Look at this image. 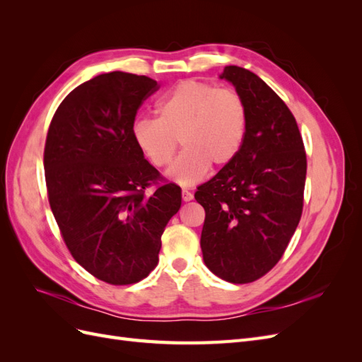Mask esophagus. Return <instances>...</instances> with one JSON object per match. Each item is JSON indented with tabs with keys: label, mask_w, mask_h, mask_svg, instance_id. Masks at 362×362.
<instances>
[{
	"label": "esophagus",
	"mask_w": 362,
	"mask_h": 362,
	"mask_svg": "<svg viewBox=\"0 0 362 362\" xmlns=\"http://www.w3.org/2000/svg\"><path fill=\"white\" fill-rule=\"evenodd\" d=\"M181 198L184 202H190L193 199V193L189 192V190H182L181 192Z\"/></svg>",
	"instance_id": "1"
}]
</instances>
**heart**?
<instances>
[{
	"label": "heart",
	"mask_w": 362,
	"mask_h": 362,
	"mask_svg": "<svg viewBox=\"0 0 362 362\" xmlns=\"http://www.w3.org/2000/svg\"><path fill=\"white\" fill-rule=\"evenodd\" d=\"M247 110L243 98L229 87L185 80L157 104V119H137L133 139L141 154L161 169L169 166L178 140L182 154L168 177L181 185L204 180L210 166L223 168L243 146Z\"/></svg>",
	"instance_id": "heart-1"
}]
</instances>
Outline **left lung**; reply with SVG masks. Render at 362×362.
Wrapping results in <instances>:
<instances>
[{"label":"left lung","instance_id":"left-lung-1","mask_svg":"<svg viewBox=\"0 0 362 362\" xmlns=\"http://www.w3.org/2000/svg\"><path fill=\"white\" fill-rule=\"evenodd\" d=\"M221 78L243 98L247 128L238 156L194 193L205 210L201 249L216 276L249 284L276 266L299 225L306 154L290 108L258 75L225 66Z\"/></svg>","mask_w":362,"mask_h":362}]
</instances>
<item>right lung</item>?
I'll return each mask as SVG.
<instances>
[{"label":"right lung","mask_w":362,"mask_h":362,"mask_svg":"<svg viewBox=\"0 0 362 362\" xmlns=\"http://www.w3.org/2000/svg\"><path fill=\"white\" fill-rule=\"evenodd\" d=\"M158 89L145 75H98L64 98L48 128L43 168L63 242L112 286L156 269L164 226L181 206V189L164 181L133 139L137 110Z\"/></svg>","instance_id":"add662e5"}]
</instances>
